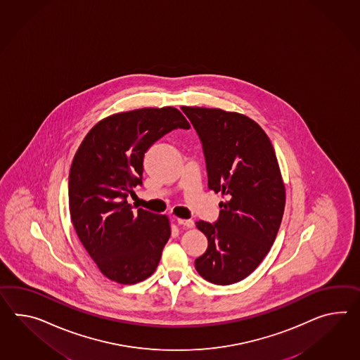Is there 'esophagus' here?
I'll return each instance as SVG.
<instances>
[{"mask_svg":"<svg viewBox=\"0 0 360 360\" xmlns=\"http://www.w3.org/2000/svg\"><path fill=\"white\" fill-rule=\"evenodd\" d=\"M176 222H178L179 225H184L186 228H193V225H195V222H193V219H176Z\"/></svg>","mask_w":360,"mask_h":360,"instance_id":"obj_1","label":"esophagus"}]
</instances>
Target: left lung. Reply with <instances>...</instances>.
<instances>
[{
  "mask_svg": "<svg viewBox=\"0 0 360 360\" xmlns=\"http://www.w3.org/2000/svg\"><path fill=\"white\" fill-rule=\"evenodd\" d=\"M182 110L202 141L208 187L225 199L214 224L196 222L208 248L195 268L214 285H231L254 272L277 237L286 200L278 161L268 135L247 115Z\"/></svg>",
  "mask_w": 360,
  "mask_h": 360,
  "instance_id": "8db88e82",
  "label": "left lung"
}]
</instances>
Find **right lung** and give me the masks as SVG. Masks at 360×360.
<instances>
[{
	"label": "right lung",
	"mask_w": 360,
	"mask_h": 360,
	"mask_svg": "<svg viewBox=\"0 0 360 360\" xmlns=\"http://www.w3.org/2000/svg\"><path fill=\"white\" fill-rule=\"evenodd\" d=\"M174 129H190L173 106L109 115L82 141L69 173V210L78 238L109 280L132 285L156 271L170 238L165 214L127 202L141 184L149 147Z\"/></svg>",
	"instance_id": "obj_1"
}]
</instances>
